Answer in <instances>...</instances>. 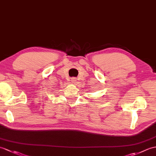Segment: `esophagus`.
<instances>
[{
	"label": "esophagus",
	"mask_w": 156,
	"mask_h": 156,
	"mask_svg": "<svg viewBox=\"0 0 156 156\" xmlns=\"http://www.w3.org/2000/svg\"><path fill=\"white\" fill-rule=\"evenodd\" d=\"M71 82L72 83V84H74V83L76 82V78H71Z\"/></svg>",
	"instance_id": "obj_1"
}]
</instances>
